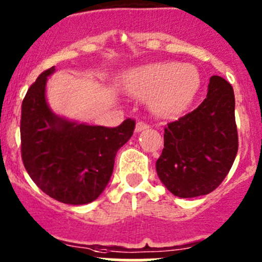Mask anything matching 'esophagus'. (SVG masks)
Wrapping results in <instances>:
<instances>
[{
	"mask_svg": "<svg viewBox=\"0 0 262 262\" xmlns=\"http://www.w3.org/2000/svg\"><path fill=\"white\" fill-rule=\"evenodd\" d=\"M148 128H149V125L146 124L145 122H142V120L137 122L136 132H138V133H139V132H142V130H145V129H148Z\"/></svg>",
	"mask_w": 262,
	"mask_h": 262,
	"instance_id": "obj_1",
	"label": "esophagus"
}]
</instances>
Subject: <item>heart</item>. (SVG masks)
<instances>
[{"label":"heart","instance_id":"obj_1","mask_svg":"<svg viewBox=\"0 0 262 262\" xmlns=\"http://www.w3.org/2000/svg\"><path fill=\"white\" fill-rule=\"evenodd\" d=\"M200 73L191 64L159 62L130 71L124 77V89L138 98H151L154 109L163 114L182 112L200 88Z\"/></svg>","mask_w":262,"mask_h":262}]
</instances>
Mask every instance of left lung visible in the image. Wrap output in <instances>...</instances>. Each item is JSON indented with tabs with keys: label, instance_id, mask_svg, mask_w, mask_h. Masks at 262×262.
Listing matches in <instances>:
<instances>
[{
	"label": "left lung",
	"instance_id": "1",
	"mask_svg": "<svg viewBox=\"0 0 262 262\" xmlns=\"http://www.w3.org/2000/svg\"><path fill=\"white\" fill-rule=\"evenodd\" d=\"M237 148L234 89L228 80L212 76L199 107L164 129L158 177L175 196L206 195L225 179Z\"/></svg>",
	"mask_w": 262,
	"mask_h": 262
}]
</instances>
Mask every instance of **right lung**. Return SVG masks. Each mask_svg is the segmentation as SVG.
I'll list each match as a JSON object with an SVG mask.
<instances>
[{"instance_id":"1","label":"right lung","mask_w":262,"mask_h":262,"mask_svg":"<svg viewBox=\"0 0 262 262\" xmlns=\"http://www.w3.org/2000/svg\"><path fill=\"white\" fill-rule=\"evenodd\" d=\"M39 74L22 102L21 155L31 179L43 192L71 205L92 203L111 179L117 151L133 136L136 122L116 128L71 122L46 100L47 77Z\"/></svg>"}]
</instances>
